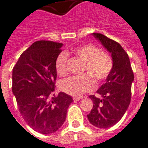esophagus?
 Wrapping results in <instances>:
<instances>
[{"label": "esophagus", "mask_w": 148, "mask_h": 148, "mask_svg": "<svg viewBox=\"0 0 148 148\" xmlns=\"http://www.w3.org/2000/svg\"><path fill=\"white\" fill-rule=\"evenodd\" d=\"M81 99H82V97H78V96H74V97H73L74 101H78V100H80Z\"/></svg>", "instance_id": "esophagus-1"}]
</instances>
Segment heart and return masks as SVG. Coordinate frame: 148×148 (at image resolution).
Segmentation results:
<instances>
[{"label": "heart", "mask_w": 148, "mask_h": 148, "mask_svg": "<svg viewBox=\"0 0 148 148\" xmlns=\"http://www.w3.org/2000/svg\"><path fill=\"white\" fill-rule=\"evenodd\" d=\"M74 54L83 62L81 71L85 74L62 80L60 88L65 93L78 96L93 90L95 82L92 77L97 82L106 79L113 69L114 63L108 52L99 50L93 45L78 47L74 50ZM67 63L68 55L66 52L58 55L56 60V70L60 76H65L68 73Z\"/></svg>", "instance_id": "1"}]
</instances>
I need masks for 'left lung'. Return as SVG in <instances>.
<instances>
[{
	"label": "left lung",
	"mask_w": 148,
	"mask_h": 148,
	"mask_svg": "<svg viewBox=\"0 0 148 148\" xmlns=\"http://www.w3.org/2000/svg\"><path fill=\"white\" fill-rule=\"evenodd\" d=\"M93 35L111 53L114 66L106 82L96 92L101 99L89 96L93 108L87 117L94 126L107 129L120 121L129 108L134 74L129 56L119 42L99 33Z\"/></svg>",
	"instance_id": "obj_1"
}]
</instances>
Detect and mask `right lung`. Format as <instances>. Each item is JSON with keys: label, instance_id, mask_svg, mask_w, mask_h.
<instances>
[{"label": "right lung", "instance_id": "add662e5", "mask_svg": "<svg viewBox=\"0 0 148 148\" xmlns=\"http://www.w3.org/2000/svg\"><path fill=\"white\" fill-rule=\"evenodd\" d=\"M62 43L38 40L25 50L12 70V92L27 125L42 134L56 132L66 117L73 99L56 88V60Z\"/></svg>", "mask_w": 148, "mask_h": 148}]
</instances>
